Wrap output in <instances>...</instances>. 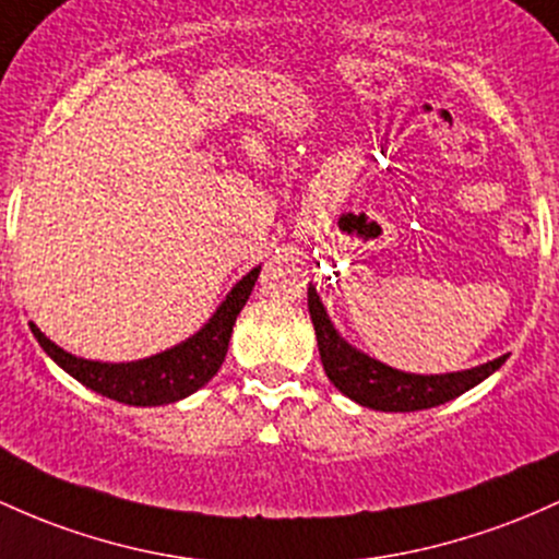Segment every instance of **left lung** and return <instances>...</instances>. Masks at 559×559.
<instances>
[{"label":"left lung","mask_w":559,"mask_h":559,"mask_svg":"<svg viewBox=\"0 0 559 559\" xmlns=\"http://www.w3.org/2000/svg\"><path fill=\"white\" fill-rule=\"evenodd\" d=\"M308 308L312 326H316L323 371H326L331 384L358 406L373 411L406 414V411L435 408L480 384L490 373L499 371L501 364L507 360V355H501V358L488 360V364L475 366V369L451 373H408L392 369V366L349 345L331 323L329 312L312 284L308 286Z\"/></svg>","instance_id":"8db88e82"}]
</instances>
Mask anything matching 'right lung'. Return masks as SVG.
Wrapping results in <instances>:
<instances>
[{
	"mask_svg": "<svg viewBox=\"0 0 559 559\" xmlns=\"http://www.w3.org/2000/svg\"><path fill=\"white\" fill-rule=\"evenodd\" d=\"M260 275V265L249 270L241 281L228 292V297L219 302L212 312L210 321L195 334H190L180 345L164 349V353L151 355V358L127 360V364H103V360H87L79 355L66 353L50 336L41 334L34 321L28 323L31 334L36 336L41 349L71 373L76 382L92 392H100L110 401L127 403V406H167L182 397L193 395L195 390L204 388L206 382L219 371L225 355H228V342L236 326L238 312L247 305L254 281Z\"/></svg>",
	"mask_w": 559,
	"mask_h": 559,
	"instance_id": "add662e5",
	"label": "right lung"
}]
</instances>
